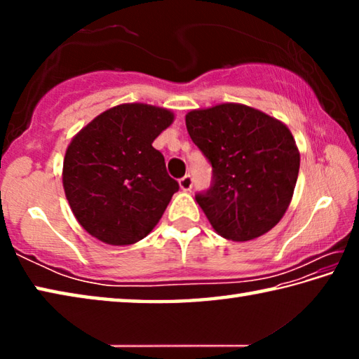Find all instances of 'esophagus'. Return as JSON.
I'll return each instance as SVG.
<instances>
[{
  "label": "esophagus",
  "mask_w": 359,
  "mask_h": 359,
  "mask_svg": "<svg viewBox=\"0 0 359 359\" xmlns=\"http://www.w3.org/2000/svg\"><path fill=\"white\" fill-rule=\"evenodd\" d=\"M179 185H180V188L184 191H190L191 190V187H193V177L190 174H187V175H184V177H182L180 180H179Z\"/></svg>",
  "instance_id": "1"
}]
</instances>
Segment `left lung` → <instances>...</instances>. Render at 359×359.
<instances>
[{
  "label": "left lung",
  "instance_id": "obj_1",
  "mask_svg": "<svg viewBox=\"0 0 359 359\" xmlns=\"http://www.w3.org/2000/svg\"><path fill=\"white\" fill-rule=\"evenodd\" d=\"M191 141L212 166V182L194 194L218 234L259 238L287 212L299 172V151L282 121L242 104L187 114Z\"/></svg>",
  "mask_w": 359,
  "mask_h": 359
}]
</instances>
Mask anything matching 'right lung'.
Instances as JSON below:
<instances>
[{
  "mask_svg": "<svg viewBox=\"0 0 359 359\" xmlns=\"http://www.w3.org/2000/svg\"><path fill=\"white\" fill-rule=\"evenodd\" d=\"M172 120L166 109L120 104L72 139L63 161V187L72 214L93 238L130 245L160 222L179 184L151 142Z\"/></svg>",
  "mask_w": 359,
  "mask_h": 359,
  "instance_id": "1",
  "label": "right lung"
}]
</instances>
